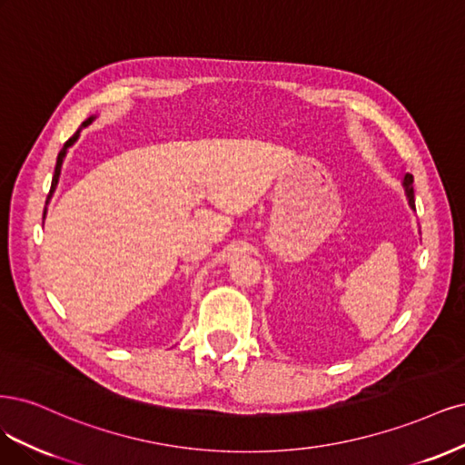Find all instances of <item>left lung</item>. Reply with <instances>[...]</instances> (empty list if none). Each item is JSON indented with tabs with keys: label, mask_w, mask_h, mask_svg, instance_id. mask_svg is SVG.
Masks as SVG:
<instances>
[{
	"label": "left lung",
	"mask_w": 465,
	"mask_h": 465,
	"mask_svg": "<svg viewBox=\"0 0 465 465\" xmlns=\"http://www.w3.org/2000/svg\"><path fill=\"white\" fill-rule=\"evenodd\" d=\"M403 187H406V194H408V201H410V206L415 208V199H413V175H406L403 177Z\"/></svg>",
	"instance_id": "1"
}]
</instances>
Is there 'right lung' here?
<instances>
[{"mask_svg": "<svg viewBox=\"0 0 465 465\" xmlns=\"http://www.w3.org/2000/svg\"><path fill=\"white\" fill-rule=\"evenodd\" d=\"M93 119L94 117H88L86 119V122H83V125L79 127V131L77 133H74L73 134V137L64 144V148H62V151H59V154H57V162H55V172H54V179H52V189H50V193H48V199H46V203L50 201V197H52V193H54V189H55V185H57V179H59V172H62V163H64V158H65V153H67V148L74 143V141H77V137H79V133H81V129L83 127H86V125H91L93 124ZM44 214H46V208H44Z\"/></svg>", "mask_w": 465, "mask_h": 465, "instance_id": "1", "label": "right lung"}]
</instances>
